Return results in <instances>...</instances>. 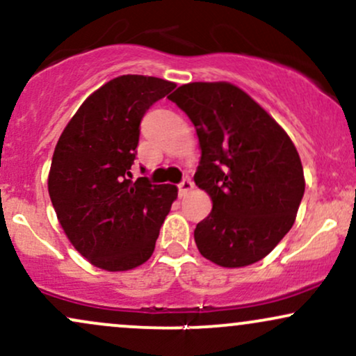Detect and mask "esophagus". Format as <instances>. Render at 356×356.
<instances>
[{"mask_svg":"<svg viewBox=\"0 0 356 356\" xmlns=\"http://www.w3.org/2000/svg\"><path fill=\"white\" fill-rule=\"evenodd\" d=\"M192 189H194V182H192L191 179H182L181 184H179V194L181 195H186L187 192H191Z\"/></svg>","mask_w":356,"mask_h":356,"instance_id":"esophagus-1","label":"esophagus"}]
</instances>
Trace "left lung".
<instances>
[{
  "instance_id": "obj_1",
  "label": "left lung",
  "mask_w": 356,
  "mask_h": 356,
  "mask_svg": "<svg viewBox=\"0 0 356 356\" xmlns=\"http://www.w3.org/2000/svg\"><path fill=\"white\" fill-rule=\"evenodd\" d=\"M169 99L195 127L202 155L194 181L212 199L211 214L194 231L199 252L224 268L263 259L291 229L305 194L295 144L226 81L182 85Z\"/></svg>"
}]
</instances>
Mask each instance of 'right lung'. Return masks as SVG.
<instances>
[{
    "mask_svg": "<svg viewBox=\"0 0 356 356\" xmlns=\"http://www.w3.org/2000/svg\"><path fill=\"white\" fill-rule=\"evenodd\" d=\"M175 83L155 76L110 80L76 110L58 138L48 192L65 234L85 259L127 271L152 256L177 187L132 181L140 122Z\"/></svg>",
    "mask_w": 356,
    "mask_h": 356,
    "instance_id": "right-lung-1",
    "label": "right lung"
}]
</instances>
